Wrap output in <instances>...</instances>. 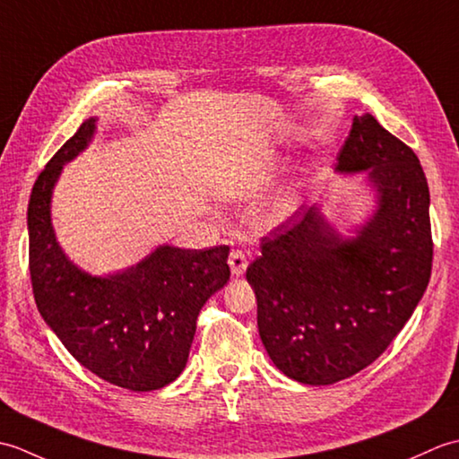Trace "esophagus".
Returning a JSON list of instances; mask_svg holds the SVG:
<instances>
[{
	"mask_svg": "<svg viewBox=\"0 0 459 459\" xmlns=\"http://www.w3.org/2000/svg\"><path fill=\"white\" fill-rule=\"evenodd\" d=\"M229 266H230V272L235 276H242L245 274V270L248 266V258L242 250H232L230 256H229Z\"/></svg>",
	"mask_w": 459,
	"mask_h": 459,
	"instance_id": "obj_1",
	"label": "esophagus"
}]
</instances>
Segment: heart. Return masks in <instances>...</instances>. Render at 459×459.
Returning a JSON list of instances; mask_svg holds the SVG:
<instances>
[{
	"label": "heart",
	"mask_w": 459,
	"mask_h": 459,
	"mask_svg": "<svg viewBox=\"0 0 459 459\" xmlns=\"http://www.w3.org/2000/svg\"><path fill=\"white\" fill-rule=\"evenodd\" d=\"M276 168H278V163H276V160H272V158H268V160H262L258 165H255V169H250L247 175H245V179L240 181V191L242 193H256V191H260V189H264L266 185L274 179V175H276ZM299 201H301V195H299V185H290L288 189H284L281 191L278 197L272 201V204H270V211H272V214H274L276 219H288V217H291V214H294L296 211H298V207H299Z\"/></svg>",
	"instance_id": "heart-1"
}]
</instances>
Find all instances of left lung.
Listing matches in <instances>:
<instances>
[{
  "label": "left lung",
  "mask_w": 459,
  "mask_h": 459,
  "mask_svg": "<svg viewBox=\"0 0 459 459\" xmlns=\"http://www.w3.org/2000/svg\"><path fill=\"white\" fill-rule=\"evenodd\" d=\"M339 173H365L377 209L343 237L306 204L262 238L247 270L270 359L304 385H333L385 353L432 272L430 191L416 153L375 116H355Z\"/></svg>",
  "instance_id": "obj_1"
}]
</instances>
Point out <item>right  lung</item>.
Masks as SVG:
<instances>
[{"label":"right lung","instance_id":"obj_1","mask_svg":"<svg viewBox=\"0 0 459 459\" xmlns=\"http://www.w3.org/2000/svg\"><path fill=\"white\" fill-rule=\"evenodd\" d=\"M89 118L39 175L27 209L29 272L39 314L82 367L134 393L158 391L187 365L197 316L230 278L229 247L160 245L138 264L92 276L68 258L51 221L63 165L89 148Z\"/></svg>","mask_w":459,"mask_h":459}]
</instances>
